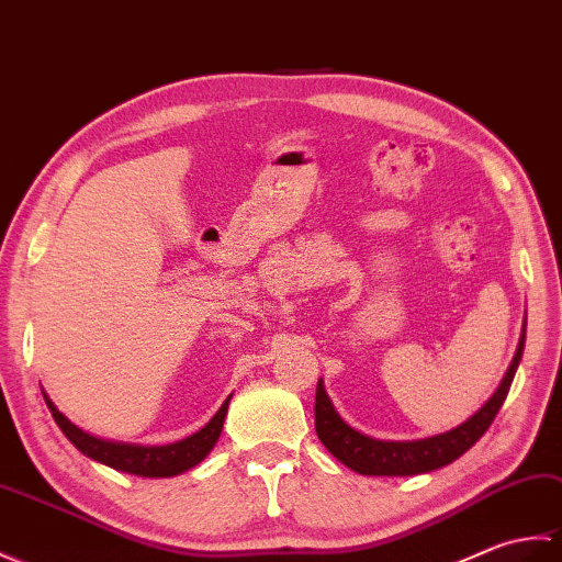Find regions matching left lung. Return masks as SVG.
Listing matches in <instances>:
<instances>
[{
	"label": "left lung",
	"instance_id": "8db88e82",
	"mask_svg": "<svg viewBox=\"0 0 562 562\" xmlns=\"http://www.w3.org/2000/svg\"><path fill=\"white\" fill-rule=\"evenodd\" d=\"M525 334L527 319L513 363H509L501 386H497L488 402H485L469 420L461 423V426L442 435H432V438L426 440L390 442L368 438V435L353 430L339 414H336L331 398L324 392V384L319 380L315 394V430L319 442L327 447L344 467L353 469L356 473H363V476H414V473H428L452 464L454 459H459L479 442L481 435L491 428L497 411H501L509 392V384L515 380L521 351H525Z\"/></svg>",
	"mask_w": 562,
	"mask_h": 562
}]
</instances>
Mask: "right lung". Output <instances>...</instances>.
<instances>
[{"instance_id":"add662e5","label":"right lung","mask_w":562,"mask_h":562,"mask_svg":"<svg viewBox=\"0 0 562 562\" xmlns=\"http://www.w3.org/2000/svg\"><path fill=\"white\" fill-rule=\"evenodd\" d=\"M45 404L53 414L59 430L67 435V440L77 447V450L86 457L101 461L105 467H112L124 473H134V476H146V479H168L178 476V473L196 467L218 440L223 430V420L228 414V402L231 396L223 402V406L216 411V416L211 418L202 430H196L190 438L172 445H160V447H146V445H127V442H110L101 440L95 435H89L79 426L61 414V411L49 402V396L43 392Z\"/></svg>"}]
</instances>
